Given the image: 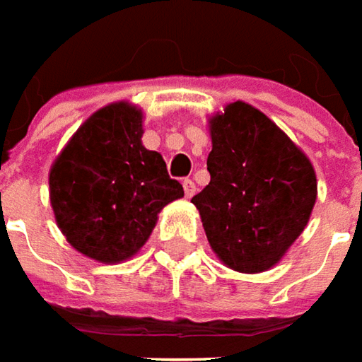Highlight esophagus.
I'll return each mask as SVG.
<instances>
[{
    "mask_svg": "<svg viewBox=\"0 0 362 362\" xmlns=\"http://www.w3.org/2000/svg\"><path fill=\"white\" fill-rule=\"evenodd\" d=\"M183 191H185V197H193V195H195L197 185L193 183V179H185V181H183Z\"/></svg>",
    "mask_w": 362,
    "mask_h": 362,
    "instance_id": "esophagus-1",
    "label": "esophagus"
}]
</instances>
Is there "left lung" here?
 Instances as JSON below:
<instances>
[{
  "label": "left lung",
  "mask_w": 362,
  "mask_h": 362,
  "mask_svg": "<svg viewBox=\"0 0 362 362\" xmlns=\"http://www.w3.org/2000/svg\"><path fill=\"white\" fill-rule=\"evenodd\" d=\"M211 181L191 199L211 249L235 271L261 273L299 237L317 199L311 161L259 109L235 101L211 119Z\"/></svg>",
  "instance_id": "1"
}]
</instances>
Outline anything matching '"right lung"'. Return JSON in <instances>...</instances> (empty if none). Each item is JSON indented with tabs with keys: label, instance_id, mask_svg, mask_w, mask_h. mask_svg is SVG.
<instances>
[{
	"label": "right lung",
	"instance_id": "right-lung-1",
	"mask_svg": "<svg viewBox=\"0 0 362 362\" xmlns=\"http://www.w3.org/2000/svg\"><path fill=\"white\" fill-rule=\"evenodd\" d=\"M141 111L99 109L77 129L49 173L57 225L79 253L119 263L149 239L157 213L183 197L157 151L141 143Z\"/></svg>",
	"mask_w": 362,
	"mask_h": 362
}]
</instances>
